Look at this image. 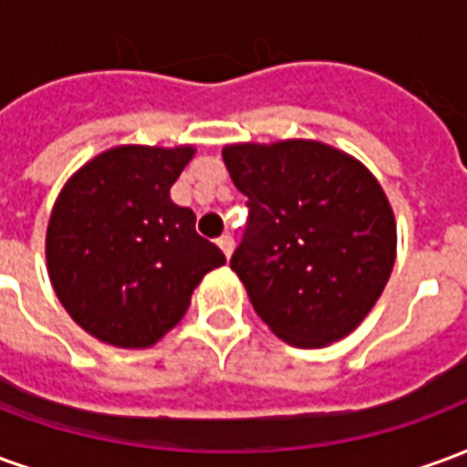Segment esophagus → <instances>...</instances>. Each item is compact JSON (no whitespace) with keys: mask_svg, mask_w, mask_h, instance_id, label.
Wrapping results in <instances>:
<instances>
[{"mask_svg":"<svg viewBox=\"0 0 467 467\" xmlns=\"http://www.w3.org/2000/svg\"><path fill=\"white\" fill-rule=\"evenodd\" d=\"M217 244H220V250H223V253H224V257H230V254H233L234 240H233V237H230V234H223V237L217 240Z\"/></svg>","mask_w":467,"mask_h":467,"instance_id":"obj_1","label":"esophagus"}]
</instances>
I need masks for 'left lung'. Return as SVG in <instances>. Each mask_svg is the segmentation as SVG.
Returning a JSON list of instances; mask_svg holds the SVG:
<instances>
[{"instance_id": "1", "label": "left lung", "mask_w": 467, "mask_h": 467, "mask_svg": "<svg viewBox=\"0 0 467 467\" xmlns=\"http://www.w3.org/2000/svg\"><path fill=\"white\" fill-rule=\"evenodd\" d=\"M223 160L250 207L230 267L254 313L295 348L343 340L395 265V214L380 182L315 140L227 144Z\"/></svg>"}]
</instances>
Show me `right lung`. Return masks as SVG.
<instances>
[{"instance_id": "1", "label": "right lung", "mask_w": 467, "mask_h": 467, "mask_svg": "<svg viewBox=\"0 0 467 467\" xmlns=\"http://www.w3.org/2000/svg\"><path fill=\"white\" fill-rule=\"evenodd\" d=\"M194 147L119 144L79 167L47 224V273L82 330L115 348H150L182 320L192 290L224 265L170 200Z\"/></svg>"}]
</instances>
